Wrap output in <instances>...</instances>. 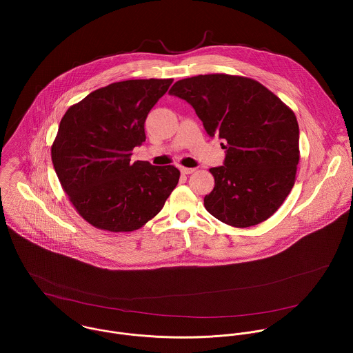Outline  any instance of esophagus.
I'll use <instances>...</instances> for the list:
<instances>
[{"mask_svg": "<svg viewBox=\"0 0 353 353\" xmlns=\"http://www.w3.org/2000/svg\"><path fill=\"white\" fill-rule=\"evenodd\" d=\"M196 170L194 168H188V167H181V172L183 175H189V174H193Z\"/></svg>", "mask_w": 353, "mask_h": 353, "instance_id": "esophagus-1", "label": "esophagus"}]
</instances>
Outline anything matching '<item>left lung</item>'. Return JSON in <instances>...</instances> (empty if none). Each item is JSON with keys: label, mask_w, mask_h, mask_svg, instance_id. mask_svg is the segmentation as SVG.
<instances>
[{"label": "left lung", "mask_w": 353, "mask_h": 353, "mask_svg": "<svg viewBox=\"0 0 353 353\" xmlns=\"http://www.w3.org/2000/svg\"><path fill=\"white\" fill-rule=\"evenodd\" d=\"M170 95L196 110L209 137H219L224 164L210 168L206 210L232 227L269 219L295 183L299 125L294 111L261 83L231 74H200L176 81Z\"/></svg>", "instance_id": "8db88e82"}]
</instances>
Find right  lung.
Segmentation results:
<instances>
[{
    "mask_svg": "<svg viewBox=\"0 0 353 353\" xmlns=\"http://www.w3.org/2000/svg\"><path fill=\"white\" fill-rule=\"evenodd\" d=\"M172 79L126 80L99 88L68 108L51 147L63 192L94 227L130 232L154 217L179 181L174 165L132 161L145 141L148 112Z\"/></svg>",
    "mask_w": 353,
    "mask_h": 353,
    "instance_id": "add662e5",
    "label": "right lung"
}]
</instances>
